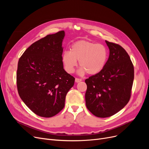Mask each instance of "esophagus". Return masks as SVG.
<instances>
[{"label":"esophagus","mask_w":149,"mask_h":149,"mask_svg":"<svg viewBox=\"0 0 149 149\" xmlns=\"http://www.w3.org/2000/svg\"><path fill=\"white\" fill-rule=\"evenodd\" d=\"M75 82H76V83H79V82L81 81H82V80H81V79H78V78H75Z\"/></svg>","instance_id":"34e87169"}]
</instances>
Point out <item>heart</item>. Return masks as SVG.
I'll return each instance as SVG.
<instances>
[{
	"instance_id": "1",
	"label": "heart",
	"mask_w": 149,
	"mask_h": 149,
	"mask_svg": "<svg viewBox=\"0 0 149 149\" xmlns=\"http://www.w3.org/2000/svg\"><path fill=\"white\" fill-rule=\"evenodd\" d=\"M108 59V51L102 44H97L86 40L75 42L70 51H65L62 55V62L66 71L72 74L77 66V61L81 67L79 74L88 73L94 75L104 69Z\"/></svg>"
}]
</instances>
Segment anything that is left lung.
I'll return each instance as SVG.
<instances>
[{
    "instance_id": "obj_1",
    "label": "left lung",
    "mask_w": 149,
    "mask_h": 149,
    "mask_svg": "<svg viewBox=\"0 0 149 149\" xmlns=\"http://www.w3.org/2000/svg\"><path fill=\"white\" fill-rule=\"evenodd\" d=\"M105 42L109 49L106 66L85 80L86 105L100 118L113 115L128 103L134 79V65L127 52L118 44Z\"/></svg>"
}]
</instances>
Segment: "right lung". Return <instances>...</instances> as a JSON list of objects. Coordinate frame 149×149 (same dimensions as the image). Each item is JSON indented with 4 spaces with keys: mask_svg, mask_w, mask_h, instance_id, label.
Here are the masks:
<instances>
[{
    "mask_svg": "<svg viewBox=\"0 0 149 149\" xmlns=\"http://www.w3.org/2000/svg\"><path fill=\"white\" fill-rule=\"evenodd\" d=\"M64 31L34 42L19 58L17 86L20 97L36 115L49 118L65 106L68 92L75 81L62 62Z\"/></svg>",
    "mask_w": 149,
    "mask_h": 149,
    "instance_id": "1",
    "label": "right lung"
}]
</instances>
